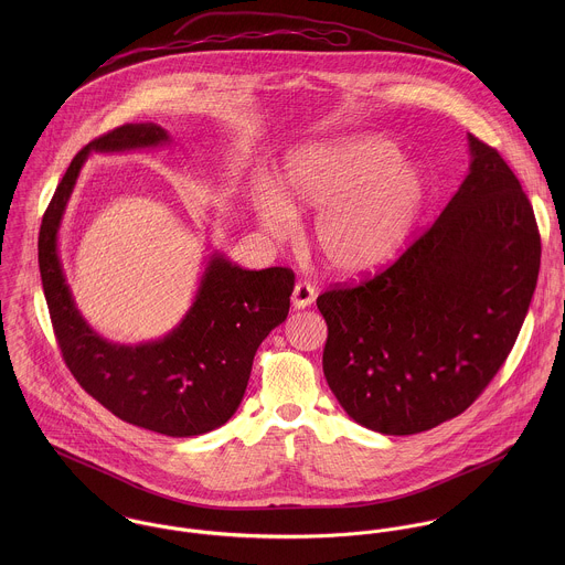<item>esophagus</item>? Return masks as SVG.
I'll use <instances>...</instances> for the list:
<instances>
[{"mask_svg": "<svg viewBox=\"0 0 565 565\" xmlns=\"http://www.w3.org/2000/svg\"><path fill=\"white\" fill-rule=\"evenodd\" d=\"M316 296H318V291L311 282L298 280L296 287H294V294H291V302H294L296 309H307L316 302Z\"/></svg>", "mask_w": 565, "mask_h": 565, "instance_id": "esophagus-1", "label": "esophagus"}]
</instances>
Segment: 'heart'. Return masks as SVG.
Returning <instances> with one entry per match:
<instances>
[{
  "label": "heart",
  "instance_id": "1",
  "mask_svg": "<svg viewBox=\"0 0 565 565\" xmlns=\"http://www.w3.org/2000/svg\"><path fill=\"white\" fill-rule=\"evenodd\" d=\"M428 198L424 173L392 141L348 137L305 146L289 157L278 191L254 193L263 228L278 239L296 231V213L318 211L311 245L323 263L359 276L392 263L408 242Z\"/></svg>",
  "mask_w": 565,
  "mask_h": 565
}]
</instances>
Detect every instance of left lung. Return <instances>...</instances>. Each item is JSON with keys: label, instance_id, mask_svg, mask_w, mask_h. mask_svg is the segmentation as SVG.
<instances>
[{"label": "left lung", "instance_id": "8db88e82", "mask_svg": "<svg viewBox=\"0 0 565 565\" xmlns=\"http://www.w3.org/2000/svg\"><path fill=\"white\" fill-rule=\"evenodd\" d=\"M470 173L401 258L318 298L323 376L345 413L383 435L457 417L507 361L540 274L533 206L495 148L468 135Z\"/></svg>", "mask_w": 565, "mask_h": 565}]
</instances>
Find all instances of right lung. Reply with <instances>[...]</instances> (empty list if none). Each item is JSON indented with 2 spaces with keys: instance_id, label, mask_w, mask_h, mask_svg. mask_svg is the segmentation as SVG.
Here are the masks:
<instances>
[{
  "instance_id": "1",
  "label": "right lung",
  "mask_w": 565,
  "mask_h": 565,
  "mask_svg": "<svg viewBox=\"0 0 565 565\" xmlns=\"http://www.w3.org/2000/svg\"><path fill=\"white\" fill-rule=\"evenodd\" d=\"M167 141L157 124H126L84 146L43 215L39 269L56 341L82 390L128 424L191 437L226 424L242 404L256 348L287 320L296 276L289 267L243 269L213 254L195 302L162 339L121 345L84 322L58 258V228L86 154Z\"/></svg>"
}]
</instances>
